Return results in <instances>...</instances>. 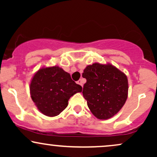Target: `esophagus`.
I'll return each mask as SVG.
<instances>
[{
  "label": "esophagus",
  "mask_w": 157,
  "mask_h": 157,
  "mask_svg": "<svg viewBox=\"0 0 157 157\" xmlns=\"http://www.w3.org/2000/svg\"><path fill=\"white\" fill-rule=\"evenodd\" d=\"M77 83L79 84V85H80L81 86H82V83H83V82H82V80H79L77 82Z\"/></svg>",
  "instance_id": "esophagus-1"
}]
</instances>
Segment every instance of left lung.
<instances>
[{"label": "left lung", "instance_id": "left-lung-1", "mask_svg": "<svg viewBox=\"0 0 157 157\" xmlns=\"http://www.w3.org/2000/svg\"><path fill=\"white\" fill-rule=\"evenodd\" d=\"M86 79L82 95L91 113L100 120L112 117L122 109L128 97L126 75L111 64L94 63L84 69Z\"/></svg>", "mask_w": 157, "mask_h": 157}]
</instances>
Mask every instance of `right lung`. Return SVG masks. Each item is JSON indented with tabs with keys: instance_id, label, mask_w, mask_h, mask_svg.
Returning a JSON list of instances; mask_svg holds the SVG:
<instances>
[{
	"instance_id": "right-lung-1",
	"label": "right lung",
	"mask_w": 157,
	"mask_h": 157,
	"mask_svg": "<svg viewBox=\"0 0 157 157\" xmlns=\"http://www.w3.org/2000/svg\"><path fill=\"white\" fill-rule=\"evenodd\" d=\"M82 91V87L58 66L39 69L30 84V94L35 105L44 115L55 117L67 107L70 97Z\"/></svg>"
}]
</instances>
